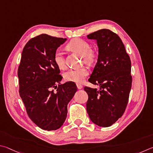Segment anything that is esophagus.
I'll return each mask as SVG.
<instances>
[{
    "label": "esophagus",
    "instance_id": "obj_1",
    "mask_svg": "<svg viewBox=\"0 0 153 153\" xmlns=\"http://www.w3.org/2000/svg\"><path fill=\"white\" fill-rule=\"evenodd\" d=\"M76 87H77V88H78L79 89H81L82 88V85L81 84H79V83H76Z\"/></svg>",
    "mask_w": 153,
    "mask_h": 153
}]
</instances>
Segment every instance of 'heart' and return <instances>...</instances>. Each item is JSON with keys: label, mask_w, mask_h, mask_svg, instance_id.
I'll return each instance as SVG.
<instances>
[{"label": "heart", "mask_w": 153, "mask_h": 153, "mask_svg": "<svg viewBox=\"0 0 153 153\" xmlns=\"http://www.w3.org/2000/svg\"><path fill=\"white\" fill-rule=\"evenodd\" d=\"M67 48L81 55L83 57L85 62L88 64L94 63L97 59V53L91 49L89 43L84 39L80 38L72 39L67 44ZM53 61L58 68L61 70L65 69L66 64L64 62L63 53L60 50H58L55 52ZM88 74H89V70L87 67L69 69L64 74V79L66 81L81 82L84 81Z\"/></svg>", "instance_id": "heart-1"}]
</instances>
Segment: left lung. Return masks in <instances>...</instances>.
Here are the masks:
<instances>
[{"instance_id": "left-lung-1", "label": "left lung", "mask_w": 153, "mask_h": 153, "mask_svg": "<svg viewBox=\"0 0 153 153\" xmlns=\"http://www.w3.org/2000/svg\"><path fill=\"white\" fill-rule=\"evenodd\" d=\"M97 40V62L89 81L100 89L85 87L88 94L87 111L91 121L109 127L121 117L126 108L132 87L131 60L117 35L103 29L88 35Z\"/></svg>"}]
</instances>
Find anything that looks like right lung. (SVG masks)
<instances>
[{"mask_svg": "<svg viewBox=\"0 0 153 153\" xmlns=\"http://www.w3.org/2000/svg\"><path fill=\"white\" fill-rule=\"evenodd\" d=\"M66 40L41 34L29 40L21 54L17 71L20 97L29 118L43 130L62 126L67 105L77 91L73 82L60 84L62 76L53 61L56 50Z\"/></svg>", "mask_w": 153, "mask_h": 153, "instance_id": "right-lung-1", "label": "right lung"}]
</instances>
